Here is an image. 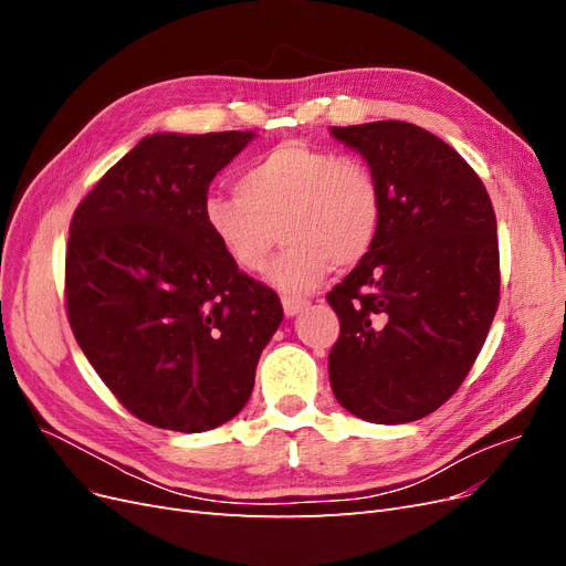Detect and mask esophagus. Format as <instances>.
Instances as JSON below:
<instances>
[{
	"label": "esophagus",
	"instance_id": "esophagus-1",
	"mask_svg": "<svg viewBox=\"0 0 566 566\" xmlns=\"http://www.w3.org/2000/svg\"><path fill=\"white\" fill-rule=\"evenodd\" d=\"M306 304H310V302L302 300V297H283V312H285V316H295L304 310Z\"/></svg>",
	"mask_w": 566,
	"mask_h": 566
}]
</instances>
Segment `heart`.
Wrapping results in <instances>:
<instances>
[{
	"mask_svg": "<svg viewBox=\"0 0 566 566\" xmlns=\"http://www.w3.org/2000/svg\"><path fill=\"white\" fill-rule=\"evenodd\" d=\"M382 212V184L368 163L302 142L269 148L243 169L235 191H210L200 205L214 243L248 273L264 271L279 229L285 250L269 281L290 295L312 293L333 266L366 260Z\"/></svg>",
	"mask_w": 566,
	"mask_h": 566,
	"instance_id": "b5f03b06",
	"label": "heart"
}]
</instances>
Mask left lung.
Listing matches in <instances>:
<instances>
[{
  "label": "left lung",
  "mask_w": 566,
  "mask_h": 566,
  "mask_svg": "<svg viewBox=\"0 0 566 566\" xmlns=\"http://www.w3.org/2000/svg\"><path fill=\"white\" fill-rule=\"evenodd\" d=\"M382 184L380 233L328 293L339 337L335 399L368 422L399 424L447 403L482 352L501 300V256L486 186L427 129L333 127Z\"/></svg>",
  "instance_id": "1"
}]
</instances>
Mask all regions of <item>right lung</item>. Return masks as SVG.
<instances>
[{
  "mask_svg": "<svg viewBox=\"0 0 566 566\" xmlns=\"http://www.w3.org/2000/svg\"><path fill=\"white\" fill-rule=\"evenodd\" d=\"M252 136H146L71 219L67 323L113 397L160 430L208 432L241 413L283 321L279 295L200 217L210 181Z\"/></svg>",
  "mask_w": 566,
  "mask_h": 566,
  "instance_id": "right-lung-1",
  "label": "right lung"
}]
</instances>
